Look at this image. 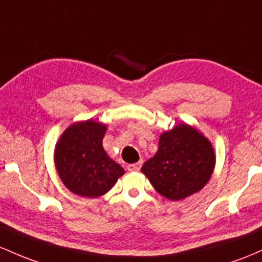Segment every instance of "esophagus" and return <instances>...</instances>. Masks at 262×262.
<instances>
[{"instance_id":"34e87169","label":"esophagus","mask_w":262,"mask_h":262,"mask_svg":"<svg viewBox=\"0 0 262 262\" xmlns=\"http://www.w3.org/2000/svg\"><path fill=\"white\" fill-rule=\"evenodd\" d=\"M141 166H142V161H139V162H136V163L128 164L127 169L130 170V172H137V170H140Z\"/></svg>"}]
</instances>
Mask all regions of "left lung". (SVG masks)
<instances>
[{
	"label": "left lung",
	"mask_w": 262,
	"mask_h": 262,
	"mask_svg": "<svg viewBox=\"0 0 262 262\" xmlns=\"http://www.w3.org/2000/svg\"><path fill=\"white\" fill-rule=\"evenodd\" d=\"M215 167L211 142L194 126L177 123L161 134L156 155L141 168L154 188L169 201H182L204 188Z\"/></svg>",
	"instance_id": "left-lung-1"
}]
</instances>
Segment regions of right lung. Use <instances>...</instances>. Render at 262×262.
Segmentation results:
<instances>
[{"instance_id": "add662e5", "label": "right lung", "mask_w": 262, "mask_h": 262, "mask_svg": "<svg viewBox=\"0 0 262 262\" xmlns=\"http://www.w3.org/2000/svg\"><path fill=\"white\" fill-rule=\"evenodd\" d=\"M105 123L85 120L74 122L60 135L54 148V163L68 189L83 198L106 194L125 170L102 147Z\"/></svg>"}]
</instances>
